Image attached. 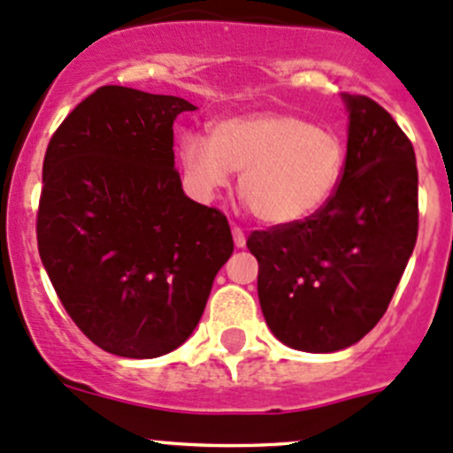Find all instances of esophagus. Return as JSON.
I'll use <instances>...</instances> for the list:
<instances>
[{
	"label": "esophagus",
	"instance_id": "esophagus-1",
	"mask_svg": "<svg viewBox=\"0 0 453 453\" xmlns=\"http://www.w3.org/2000/svg\"><path fill=\"white\" fill-rule=\"evenodd\" d=\"M232 236H234L236 248H245V234H243V230H241V227L232 226Z\"/></svg>",
	"mask_w": 453,
	"mask_h": 453
}]
</instances>
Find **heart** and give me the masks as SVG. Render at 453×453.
<instances>
[{"label":"heart","mask_w":453,"mask_h":453,"mask_svg":"<svg viewBox=\"0 0 453 453\" xmlns=\"http://www.w3.org/2000/svg\"><path fill=\"white\" fill-rule=\"evenodd\" d=\"M346 142L331 127L289 111H252L186 134L180 164L190 190L210 199L241 171L239 195L267 226H298L322 212L346 173Z\"/></svg>","instance_id":"heart-1"}]
</instances>
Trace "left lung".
Masks as SVG:
<instances>
[{
    "label": "left lung",
    "instance_id": "8db88e82",
    "mask_svg": "<svg viewBox=\"0 0 453 453\" xmlns=\"http://www.w3.org/2000/svg\"><path fill=\"white\" fill-rule=\"evenodd\" d=\"M349 109V159L335 199L298 226L250 234L265 322L282 344L335 353L383 318L418 234L412 142L366 96Z\"/></svg>",
    "mask_w": 453,
    "mask_h": 453
}]
</instances>
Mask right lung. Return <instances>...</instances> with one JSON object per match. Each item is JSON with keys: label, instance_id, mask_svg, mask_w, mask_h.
Returning a JSON list of instances; mask_svg holds the SVG:
<instances>
[{"label": "right lung", "instance_id": "right-lung-1", "mask_svg": "<svg viewBox=\"0 0 453 453\" xmlns=\"http://www.w3.org/2000/svg\"><path fill=\"white\" fill-rule=\"evenodd\" d=\"M195 109L104 85L45 150L41 263L67 315L111 355L153 359L184 344L234 250L226 214L186 197L175 171L173 122Z\"/></svg>", "mask_w": 453, "mask_h": 453}]
</instances>
